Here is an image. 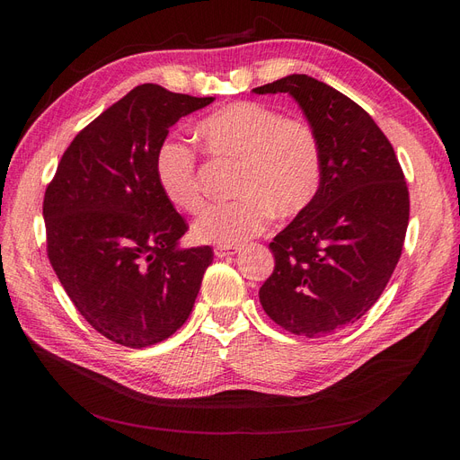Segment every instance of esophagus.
Masks as SVG:
<instances>
[{"instance_id": "1", "label": "esophagus", "mask_w": 460, "mask_h": 460, "mask_svg": "<svg viewBox=\"0 0 460 460\" xmlns=\"http://www.w3.org/2000/svg\"><path fill=\"white\" fill-rule=\"evenodd\" d=\"M238 252H242V245H217L215 247V255L217 257H228V255H235Z\"/></svg>"}]
</instances>
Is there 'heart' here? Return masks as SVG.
I'll use <instances>...</instances> for the list:
<instances>
[{"label": "heart", "instance_id": "b5f03b06", "mask_svg": "<svg viewBox=\"0 0 460 460\" xmlns=\"http://www.w3.org/2000/svg\"><path fill=\"white\" fill-rule=\"evenodd\" d=\"M196 132L208 155L240 164L234 178L240 198L207 208L196 220L193 235L199 242L238 245L267 230L272 213L296 217L316 198L323 151L305 120L259 102H234L201 119ZM155 174L163 196L178 211H201L205 193L196 149L166 136L155 151Z\"/></svg>", "mask_w": 460, "mask_h": 460}]
</instances>
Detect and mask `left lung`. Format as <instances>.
<instances>
[{
    "label": "left lung",
    "instance_id": "obj_1",
    "mask_svg": "<svg viewBox=\"0 0 460 460\" xmlns=\"http://www.w3.org/2000/svg\"><path fill=\"white\" fill-rule=\"evenodd\" d=\"M255 93H289L323 151L313 203L270 242L274 270L259 289L284 330L320 338L378 301L402 252L409 190L395 151L363 107L313 76L289 75Z\"/></svg>",
    "mask_w": 460,
    "mask_h": 460
}]
</instances>
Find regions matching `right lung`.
Segmentation results:
<instances>
[{
  "mask_svg": "<svg viewBox=\"0 0 460 460\" xmlns=\"http://www.w3.org/2000/svg\"><path fill=\"white\" fill-rule=\"evenodd\" d=\"M215 97L142 84L63 153L44 198L48 257L66 296L107 340L142 349L182 326L213 249L180 247L186 220L166 201L155 151Z\"/></svg>",
  "mask_w": 460,
  "mask_h": 460,
  "instance_id": "add662e5",
  "label": "right lung"
}]
</instances>
